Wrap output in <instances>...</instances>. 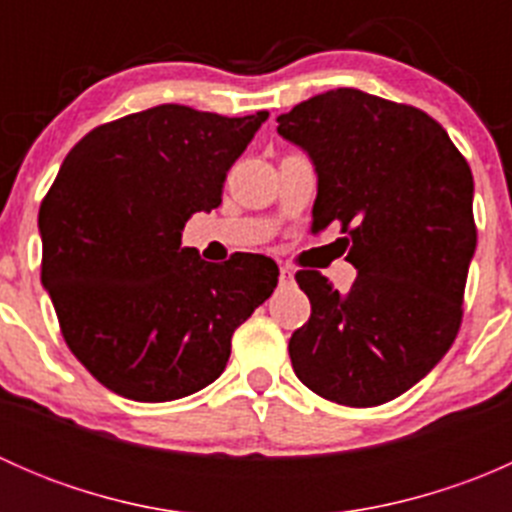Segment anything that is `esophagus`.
<instances>
[{
  "mask_svg": "<svg viewBox=\"0 0 512 512\" xmlns=\"http://www.w3.org/2000/svg\"><path fill=\"white\" fill-rule=\"evenodd\" d=\"M294 285V275L289 267H282L280 270V287H292Z\"/></svg>",
  "mask_w": 512,
  "mask_h": 512,
  "instance_id": "1",
  "label": "esophagus"
}]
</instances>
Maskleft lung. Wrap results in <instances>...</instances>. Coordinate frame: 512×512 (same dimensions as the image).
I'll list each match as a JSON object with an SVG mask.
<instances>
[{"label": "left lung", "instance_id": "left-lung-1", "mask_svg": "<svg viewBox=\"0 0 512 512\" xmlns=\"http://www.w3.org/2000/svg\"><path fill=\"white\" fill-rule=\"evenodd\" d=\"M317 168L312 230L332 223L359 270L349 292L294 275L312 304L289 339L297 379L354 409L386 404L451 349L476 252L473 173L436 118L409 103L337 89L277 118Z\"/></svg>", "mask_w": 512, "mask_h": 512}]
</instances>
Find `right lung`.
Wrapping results in <instances>:
<instances>
[{"mask_svg": "<svg viewBox=\"0 0 512 512\" xmlns=\"http://www.w3.org/2000/svg\"><path fill=\"white\" fill-rule=\"evenodd\" d=\"M267 116L163 103L96 126L61 163L39 208L41 285L66 347L113 394L156 404L213 384L277 287L270 257L213 265L180 247Z\"/></svg>", "mask_w": 512, "mask_h": 512, "instance_id": "1", "label": "right lung"}]
</instances>
